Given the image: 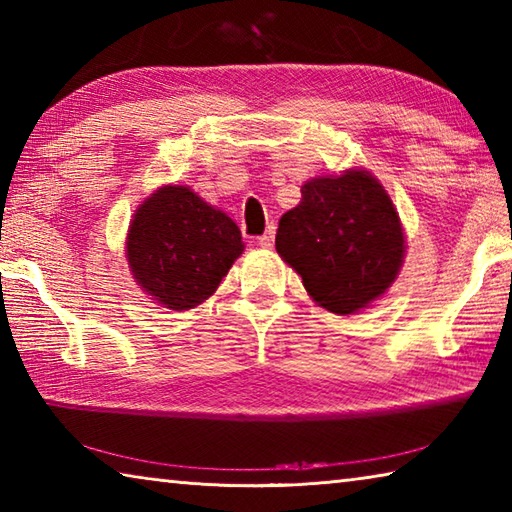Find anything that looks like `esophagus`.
<instances>
[{
  "instance_id": "obj_1",
  "label": "esophagus",
  "mask_w": 512,
  "mask_h": 512,
  "mask_svg": "<svg viewBox=\"0 0 512 512\" xmlns=\"http://www.w3.org/2000/svg\"><path fill=\"white\" fill-rule=\"evenodd\" d=\"M274 234H276V227L269 225V229L265 231V234L258 238V245L265 247V249H272L274 247Z\"/></svg>"
}]
</instances>
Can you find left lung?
<instances>
[{"label": "left lung", "instance_id": "8db88e82", "mask_svg": "<svg viewBox=\"0 0 512 512\" xmlns=\"http://www.w3.org/2000/svg\"><path fill=\"white\" fill-rule=\"evenodd\" d=\"M301 194L278 223L276 252L327 312L363 310L388 292L403 265L397 209L363 169L307 180Z\"/></svg>", "mask_w": 512, "mask_h": 512}]
</instances>
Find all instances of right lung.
I'll use <instances>...</instances> for the list:
<instances>
[{
	"label": "right lung",
	"mask_w": 512,
	"mask_h": 512,
	"mask_svg": "<svg viewBox=\"0 0 512 512\" xmlns=\"http://www.w3.org/2000/svg\"><path fill=\"white\" fill-rule=\"evenodd\" d=\"M243 249L234 220L180 185L160 187L144 200L127 234L133 278L173 312L207 301Z\"/></svg>",
	"instance_id": "add662e5"
}]
</instances>
